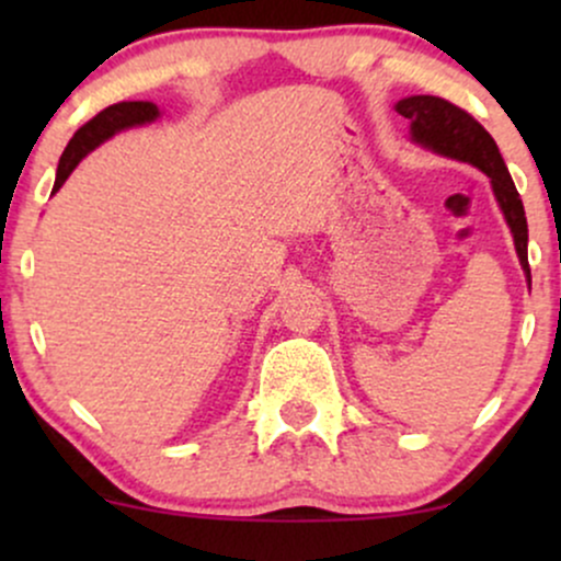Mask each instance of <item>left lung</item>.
Returning <instances> with one entry per match:
<instances>
[{
	"label": "left lung",
	"mask_w": 561,
	"mask_h": 561,
	"mask_svg": "<svg viewBox=\"0 0 561 561\" xmlns=\"http://www.w3.org/2000/svg\"><path fill=\"white\" fill-rule=\"evenodd\" d=\"M396 111L403 118H409L411 139L440 152V156L465 160V163L478 165L482 173H488L501 210L506 216L508 229L514 234V248H517L519 263H523L525 274L530 276V263H527V218L523 199H519L517 186L508 176L504 158H501L491 134L467 111H461L454 102L443 100V96H405V100L398 102Z\"/></svg>",
	"instance_id": "8db88e82"
}]
</instances>
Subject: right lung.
<instances>
[{
    "label": "right lung",
    "mask_w": 561,
    "mask_h": 561,
    "mask_svg": "<svg viewBox=\"0 0 561 561\" xmlns=\"http://www.w3.org/2000/svg\"><path fill=\"white\" fill-rule=\"evenodd\" d=\"M158 115H160L158 105H152V102H118V105L105 107V111L96 113L94 118H89L87 124L73 134V139L68 141L66 152H62L60 165H57V179H55L53 192H57L62 184H66L70 171H73L76 165H79V160L87 156L89 150H94L100 141L111 139L115 131H121V128L150 124V121H156Z\"/></svg>",
    "instance_id": "right-lung-1"
}]
</instances>
